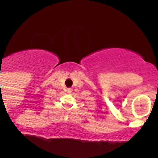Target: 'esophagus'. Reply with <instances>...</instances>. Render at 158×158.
Wrapping results in <instances>:
<instances>
[{
    "mask_svg": "<svg viewBox=\"0 0 158 158\" xmlns=\"http://www.w3.org/2000/svg\"><path fill=\"white\" fill-rule=\"evenodd\" d=\"M72 92H73V89H72L71 88H68L67 89V92H68V93H71Z\"/></svg>",
    "mask_w": 158,
    "mask_h": 158,
    "instance_id": "34e87169",
    "label": "esophagus"
}]
</instances>
